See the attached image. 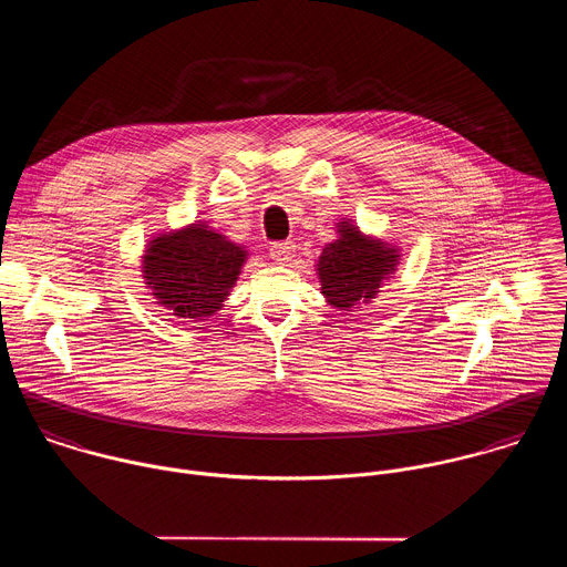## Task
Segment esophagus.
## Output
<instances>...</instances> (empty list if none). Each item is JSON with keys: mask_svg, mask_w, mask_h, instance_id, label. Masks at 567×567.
<instances>
[{"mask_svg": "<svg viewBox=\"0 0 567 567\" xmlns=\"http://www.w3.org/2000/svg\"><path fill=\"white\" fill-rule=\"evenodd\" d=\"M270 257L277 264H288L295 257V244L292 243H275L270 246Z\"/></svg>", "mask_w": 567, "mask_h": 567, "instance_id": "1", "label": "esophagus"}]
</instances>
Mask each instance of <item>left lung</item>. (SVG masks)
<instances>
[{
  "label": "left lung",
  "mask_w": 567,
  "mask_h": 567,
  "mask_svg": "<svg viewBox=\"0 0 567 567\" xmlns=\"http://www.w3.org/2000/svg\"><path fill=\"white\" fill-rule=\"evenodd\" d=\"M338 238L324 244L317 275L324 301L340 312L371 303L402 264V248L364 234L351 218L336 223Z\"/></svg>",
  "instance_id": "8db88e82"
}]
</instances>
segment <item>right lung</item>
<instances>
[{
    "mask_svg": "<svg viewBox=\"0 0 567 567\" xmlns=\"http://www.w3.org/2000/svg\"><path fill=\"white\" fill-rule=\"evenodd\" d=\"M246 259V246L205 220H194L151 238L142 255V277L163 310L176 319L207 321L223 310Z\"/></svg>",
    "mask_w": 567,
    "mask_h": 567,
    "instance_id": "1",
    "label": "right lung"
}]
</instances>
